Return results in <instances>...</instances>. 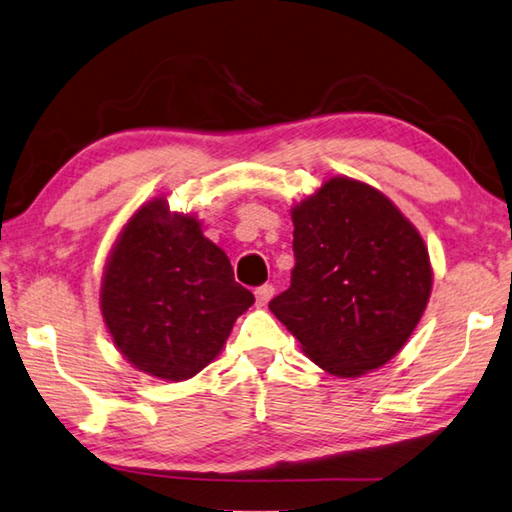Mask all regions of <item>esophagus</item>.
Wrapping results in <instances>:
<instances>
[{"label":"esophagus","mask_w":512,"mask_h":512,"mask_svg":"<svg viewBox=\"0 0 512 512\" xmlns=\"http://www.w3.org/2000/svg\"><path fill=\"white\" fill-rule=\"evenodd\" d=\"M273 294H275V289H273V285H262V287H257L255 289V298H257V305L259 307H264L266 303H269V300L273 298Z\"/></svg>","instance_id":"1"}]
</instances>
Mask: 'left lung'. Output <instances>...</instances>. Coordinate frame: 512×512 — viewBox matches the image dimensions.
<instances>
[{"label":"left lung","mask_w":512,"mask_h":512,"mask_svg":"<svg viewBox=\"0 0 512 512\" xmlns=\"http://www.w3.org/2000/svg\"><path fill=\"white\" fill-rule=\"evenodd\" d=\"M291 287L269 307L323 371L358 378L408 342L433 289L417 227L373 186L330 177L291 207Z\"/></svg>","instance_id":"1"}]
</instances>
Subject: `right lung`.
Listing matches in <instances>:
<instances>
[{"mask_svg": "<svg viewBox=\"0 0 512 512\" xmlns=\"http://www.w3.org/2000/svg\"><path fill=\"white\" fill-rule=\"evenodd\" d=\"M253 303L198 218L170 212L166 196L136 209L102 273L100 310L113 344L136 369L170 383L216 360Z\"/></svg>", "mask_w": 512, "mask_h": 512, "instance_id": "right-lung-1", "label": "right lung"}]
</instances>
